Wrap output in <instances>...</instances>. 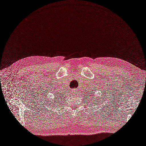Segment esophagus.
Listing matches in <instances>:
<instances>
[{
  "instance_id": "1",
  "label": "esophagus",
  "mask_w": 146,
  "mask_h": 146,
  "mask_svg": "<svg viewBox=\"0 0 146 146\" xmlns=\"http://www.w3.org/2000/svg\"><path fill=\"white\" fill-rule=\"evenodd\" d=\"M73 92L75 93V94H78V93L79 92V90L78 89H73Z\"/></svg>"
}]
</instances>
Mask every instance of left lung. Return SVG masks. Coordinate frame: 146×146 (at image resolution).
<instances>
[{
  "label": "left lung",
  "mask_w": 146,
  "mask_h": 146,
  "mask_svg": "<svg viewBox=\"0 0 146 146\" xmlns=\"http://www.w3.org/2000/svg\"><path fill=\"white\" fill-rule=\"evenodd\" d=\"M92 94H94V92H93ZM86 95H86L85 97H86V98H87L88 100V99H90V101H91V99H92V100L95 101V99H94V97H91V94H88V93H87V94H86ZM91 103H92V102H91Z\"/></svg>",
  "instance_id": "obj_1"
}]
</instances>
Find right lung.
<instances>
[{
	"instance_id": "obj_1",
	"label": "right lung",
	"mask_w": 146,
	"mask_h": 146,
	"mask_svg": "<svg viewBox=\"0 0 146 146\" xmlns=\"http://www.w3.org/2000/svg\"><path fill=\"white\" fill-rule=\"evenodd\" d=\"M62 96H63V95H61V98H62ZM56 97H57V94H56ZM59 99H60V98H59Z\"/></svg>"
}]
</instances>
